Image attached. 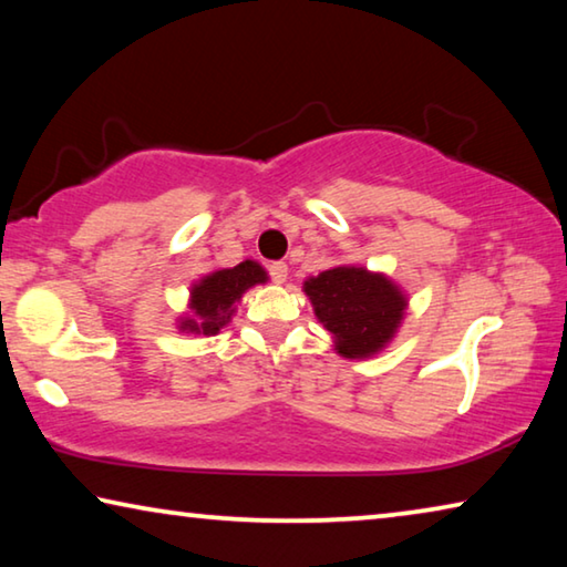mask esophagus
Masks as SVG:
<instances>
[{"mask_svg":"<svg viewBox=\"0 0 567 567\" xmlns=\"http://www.w3.org/2000/svg\"><path fill=\"white\" fill-rule=\"evenodd\" d=\"M267 272H270L272 282H277V285H282L287 280V265L285 262H270V265H267Z\"/></svg>","mask_w":567,"mask_h":567,"instance_id":"34e87169","label":"esophagus"}]
</instances>
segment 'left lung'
<instances>
[{"instance_id": "8db88e82", "label": "left lung", "mask_w": 567, "mask_h": 567, "mask_svg": "<svg viewBox=\"0 0 567 567\" xmlns=\"http://www.w3.org/2000/svg\"><path fill=\"white\" fill-rule=\"evenodd\" d=\"M312 310L332 332L334 350L358 360L380 352L395 338L408 300L385 275L364 267H332L305 282Z\"/></svg>"}]
</instances>
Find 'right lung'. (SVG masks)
I'll return each mask as SVG.
<instances>
[{"mask_svg":"<svg viewBox=\"0 0 567 567\" xmlns=\"http://www.w3.org/2000/svg\"><path fill=\"white\" fill-rule=\"evenodd\" d=\"M267 282V272L262 265L245 260L227 270L209 272L203 280L192 285L189 290V310L192 315L179 320L182 332L192 334H217L225 328L235 312V302H239L249 287Z\"/></svg>","mask_w":567,"mask_h":567,"instance_id":"right-lung-1","label":"right lung"}]
</instances>
